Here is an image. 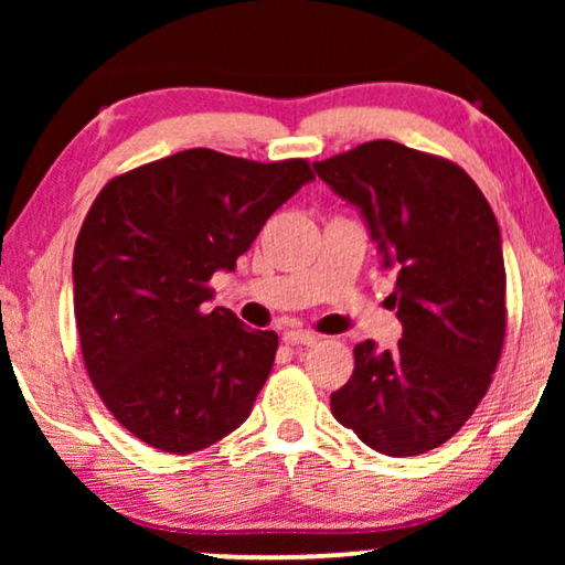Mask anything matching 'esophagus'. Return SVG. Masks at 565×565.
I'll return each instance as SVG.
<instances>
[{
	"mask_svg": "<svg viewBox=\"0 0 565 565\" xmlns=\"http://www.w3.org/2000/svg\"><path fill=\"white\" fill-rule=\"evenodd\" d=\"M285 344H316L319 342V334H313V331H306V329H288L285 331Z\"/></svg>",
	"mask_w": 565,
	"mask_h": 565,
	"instance_id": "1",
	"label": "esophagus"
}]
</instances>
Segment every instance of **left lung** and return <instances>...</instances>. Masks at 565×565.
I'll use <instances>...</instances> for the list:
<instances>
[{
    "instance_id": "1",
    "label": "left lung",
    "mask_w": 565,
    "mask_h": 565,
    "mask_svg": "<svg viewBox=\"0 0 565 565\" xmlns=\"http://www.w3.org/2000/svg\"><path fill=\"white\" fill-rule=\"evenodd\" d=\"M316 174L365 215L383 265L396 269V350L354 347L352 377L331 414L391 458L445 445L491 385L507 334V269L489 200L455 161L396 141H367L313 161Z\"/></svg>"
}]
</instances>
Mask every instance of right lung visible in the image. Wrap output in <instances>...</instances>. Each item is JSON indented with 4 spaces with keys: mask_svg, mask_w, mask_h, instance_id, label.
<instances>
[{
    "mask_svg": "<svg viewBox=\"0 0 565 565\" xmlns=\"http://www.w3.org/2000/svg\"><path fill=\"white\" fill-rule=\"evenodd\" d=\"M308 180L306 159L188 149L99 190L74 246V316L99 398L141 443L190 455L246 422L277 334L207 311V282Z\"/></svg>",
    "mask_w": 565,
    "mask_h": 565,
    "instance_id": "add662e5",
    "label": "right lung"
}]
</instances>
